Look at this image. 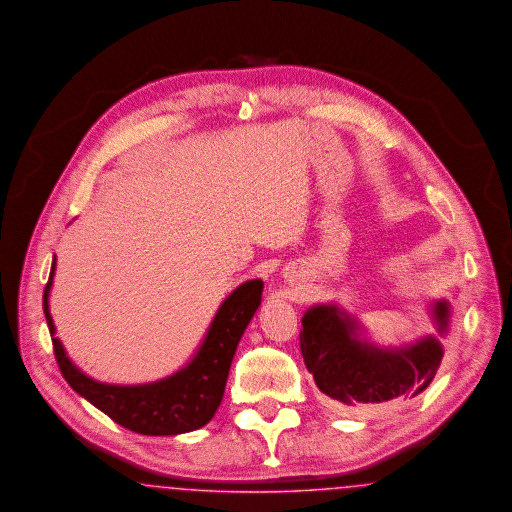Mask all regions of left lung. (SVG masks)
<instances>
[{
    "label": "left lung",
    "mask_w": 512,
    "mask_h": 512,
    "mask_svg": "<svg viewBox=\"0 0 512 512\" xmlns=\"http://www.w3.org/2000/svg\"><path fill=\"white\" fill-rule=\"evenodd\" d=\"M438 333L450 326V305L430 308ZM301 352L316 387L341 411L368 408L427 389L440 368L444 348L427 335L404 347L381 348L362 339V326L337 305H314L303 316Z\"/></svg>",
    "instance_id": "8db88e82"
}]
</instances>
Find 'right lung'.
Instances as JSON below:
<instances>
[{
    "label": "right lung",
    "instance_id": "obj_1",
    "mask_svg": "<svg viewBox=\"0 0 512 512\" xmlns=\"http://www.w3.org/2000/svg\"><path fill=\"white\" fill-rule=\"evenodd\" d=\"M55 265L53 259L49 282L43 291V314L66 383L112 421L139 434L175 436L207 425L221 406L236 347L261 305L263 280L244 282L226 297L205 333L204 343L184 368L154 383L106 385L76 368L55 337V324L49 312Z\"/></svg>",
    "mask_w": 512,
    "mask_h": 512
}]
</instances>
